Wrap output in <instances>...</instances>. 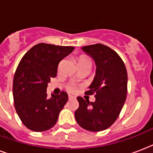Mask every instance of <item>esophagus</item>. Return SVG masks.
Returning <instances> with one entry per match:
<instances>
[{"label":"esophagus","instance_id":"34e87169","mask_svg":"<svg viewBox=\"0 0 153 153\" xmlns=\"http://www.w3.org/2000/svg\"><path fill=\"white\" fill-rule=\"evenodd\" d=\"M74 97H73V96H68V100H73L74 99Z\"/></svg>","mask_w":153,"mask_h":153}]
</instances>
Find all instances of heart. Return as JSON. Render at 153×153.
Returning a JSON list of instances; mask_svg holds the SVG:
<instances>
[{"label":"heart","instance_id":"heart-1","mask_svg":"<svg viewBox=\"0 0 153 153\" xmlns=\"http://www.w3.org/2000/svg\"><path fill=\"white\" fill-rule=\"evenodd\" d=\"M77 62H78V65H79L80 64H83V63L92 64L91 60H90L89 58L88 57V56H86L85 55H82V56H79L77 59ZM60 66H59V68H60ZM68 91H69V92H74V91H75V88L73 87V86H69V87H68Z\"/></svg>","mask_w":153,"mask_h":153}]
</instances>
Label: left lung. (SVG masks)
Instances as JSON below:
<instances>
[{"mask_svg":"<svg viewBox=\"0 0 153 153\" xmlns=\"http://www.w3.org/2000/svg\"><path fill=\"white\" fill-rule=\"evenodd\" d=\"M94 59L97 73L86 95H95L89 102L78 97L79 108L75 118L80 127L91 132H100L112 126L119 117L128 93V74L125 63L117 52L96 44L82 47Z\"/></svg>","mask_w":153,"mask_h":153,"instance_id":"left-lung-1","label":"left lung"}]
</instances>
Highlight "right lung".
<instances>
[{"instance_id":"add662e5","label":"right lung","mask_w":153,"mask_h":153,"mask_svg":"<svg viewBox=\"0 0 153 153\" xmlns=\"http://www.w3.org/2000/svg\"><path fill=\"white\" fill-rule=\"evenodd\" d=\"M74 47L40 43L21 58L13 84L14 106L21 122L28 129L45 132L57 121L59 113L68 101V94L47 97L46 89L51 78L55 77L62 59Z\"/></svg>"}]
</instances>
